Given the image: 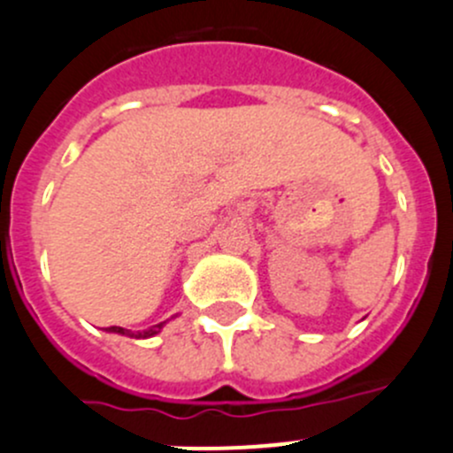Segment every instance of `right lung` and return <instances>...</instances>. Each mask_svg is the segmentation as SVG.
<instances>
[{
    "mask_svg": "<svg viewBox=\"0 0 453 453\" xmlns=\"http://www.w3.org/2000/svg\"><path fill=\"white\" fill-rule=\"evenodd\" d=\"M166 322H159V325H153L149 326V329L144 331H131V329H124V326H109V334H119V335H128V338H153V335H157L159 331L165 329Z\"/></svg>",
    "mask_w": 453,
    "mask_h": 453,
    "instance_id": "right-lung-1",
    "label": "right lung"
}]
</instances>
